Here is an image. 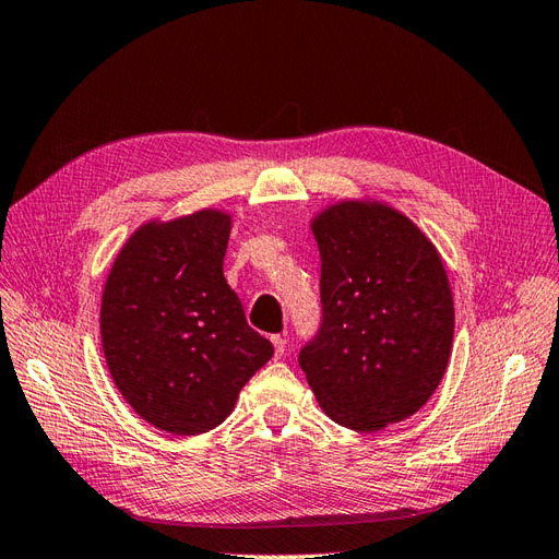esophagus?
Instances as JSON below:
<instances>
[{"label": "esophagus", "mask_w": 559, "mask_h": 559, "mask_svg": "<svg viewBox=\"0 0 559 559\" xmlns=\"http://www.w3.org/2000/svg\"><path fill=\"white\" fill-rule=\"evenodd\" d=\"M273 345H275V357L282 359L284 352H286V337L282 335H273Z\"/></svg>", "instance_id": "1"}]
</instances>
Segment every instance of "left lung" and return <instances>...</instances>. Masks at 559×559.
<instances>
[{"instance_id": "obj_1", "label": "left lung", "mask_w": 559, "mask_h": 559, "mask_svg": "<svg viewBox=\"0 0 559 559\" xmlns=\"http://www.w3.org/2000/svg\"><path fill=\"white\" fill-rule=\"evenodd\" d=\"M321 324L298 364L333 421L380 431L436 392L450 359L454 306L436 247L408 216L345 200L312 222Z\"/></svg>"}]
</instances>
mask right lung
Masks as SVG:
<instances>
[{
	"mask_svg": "<svg viewBox=\"0 0 559 559\" xmlns=\"http://www.w3.org/2000/svg\"><path fill=\"white\" fill-rule=\"evenodd\" d=\"M228 235L230 216L218 210L144 224L107 277L99 329L109 373L132 411L163 431L222 425L275 352L224 277Z\"/></svg>",
	"mask_w": 559,
	"mask_h": 559,
	"instance_id": "obj_1",
	"label": "right lung"
}]
</instances>
